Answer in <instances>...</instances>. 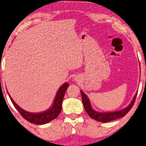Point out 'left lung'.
Returning a JSON list of instances; mask_svg holds the SVG:
<instances>
[{
    "label": "left lung",
    "mask_w": 146,
    "mask_h": 146,
    "mask_svg": "<svg viewBox=\"0 0 146 146\" xmlns=\"http://www.w3.org/2000/svg\"><path fill=\"white\" fill-rule=\"evenodd\" d=\"M81 98H82V102L84 106V108L87 114L90 116V117L93 118V119L96 120V121L103 122V123H106V122H109L113 120H115L119 118L123 117L125 116L129 110H131L132 107H133L134 102H135V98H136L137 92L135 93V96L133 97V100L130 103L129 106L126 107L125 108L123 109V110L117 111L113 112H99L97 111L94 110L92 108L91 104L89 101L88 97L87 95H85L84 92H83L82 90H81Z\"/></svg>",
    "instance_id": "left-lung-1"
}]
</instances>
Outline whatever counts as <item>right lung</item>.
<instances>
[{"instance_id": "add662e5", "label": "right lung", "mask_w": 146, "mask_h": 146, "mask_svg": "<svg viewBox=\"0 0 146 146\" xmlns=\"http://www.w3.org/2000/svg\"><path fill=\"white\" fill-rule=\"evenodd\" d=\"M69 84L68 83H65L59 87V90L57 92L55 98L54 100L53 104L51 107L47 110L40 113H31L23 110L15 103L9 94L13 104L20 113V114L27 121L31 123L36 124V125H43L50 122L52 120L56 119L61 111L62 102H63L64 96Z\"/></svg>"}]
</instances>
